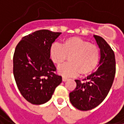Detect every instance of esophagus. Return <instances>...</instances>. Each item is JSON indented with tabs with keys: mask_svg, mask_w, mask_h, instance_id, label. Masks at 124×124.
Listing matches in <instances>:
<instances>
[{
	"mask_svg": "<svg viewBox=\"0 0 124 124\" xmlns=\"http://www.w3.org/2000/svg\"><path fill=\"white\" fill-rule=\"evenodd\" d=\"M68 80V78H67L66 77H63V78H62V80H63V82H66Z\"/></svg>",
	"mask_w": 124,
	"mask_h": 124,
	"instance_id": "esophagus-1",
	"label": "esophagus"
}]
</instances>
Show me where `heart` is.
<instances>
[{
  "mask_svg": "<svg viewBox=\"0 0 124 124\" xmlns=\"http://www.w3.org/2000/svg\"><path fill=\"white\" fill-rule=\"evenodd\" d=\"M50 57L58 66L70 57V63L58 68V72L66 77L92 73L98 66L100 58L99 48L90 41L78 37H69L62 45L54 44L50 48Z\"/></svg>",
  "mask_w": 124,
  "mask_h": 124,
  "instance_id": "obj_1",
  "label": "heart"
}]
</instances>
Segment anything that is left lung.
<instances>
[{"label": "left lung", "mask_w": 124, "mask_h": 124, "mask_svg": "<svg viewBox=\"0 0 124 124\" xmlns=\"http://www.w3.org/2000/svg\"><path fill=\"white\" fill-rule=\"evenodd\" d=\"M100 49V60L97 70L81 82L75 80L76 87L69 94L73 106L81 111L97 107L106 98L113 84L116 73V61L113 50L102 37L94 35Z\"/></svg>", "instance_id": "left-lung-1"}]
</instances>
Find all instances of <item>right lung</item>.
<instances>
[{
	"label": "right lung",
	"mask_w": 124,
	"mask_h": 124,
	"mask_svg": "<svg viewBox=\"0 0 124 124\" xmlns=\"http://www.w3.org/2000/svg\"><path fill=\"white\" fill-rule=\"evenodd\" d=\"M61 32L34 31L17 45L13 56V74L23 97L32 104H42L51 98L62 77L50 58V48Z\"/></svg>",
	"instance_id": "1"
}]
</instances>
